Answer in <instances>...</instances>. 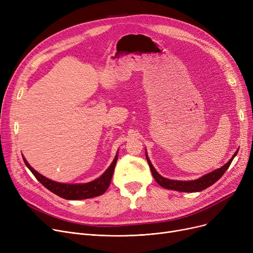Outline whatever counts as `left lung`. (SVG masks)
<instances>
[{
	"label": "left lung",
	"mask_w": 253,
	"mask_h": 253,
	"mask_svg": "<svg viewBox=\"0 0 253 253\" xmlns=\"http://www.w3.org/2000/svg\"><path fill=\"white\" fill-rule=\"evenodd\" d=\"M238 151L234 154V156L231 158V160L227 163L224 164L222 167L210 172V173L198 178L196 180H189V181H183V180H172V179H168L165 178L163 176H161L160 174L158 173L156 171V169L154 168V166L152 165L151 161L149 160V158L147 156V160L149 163V166L151 168L152 171V174L155 178V180L161 185V187L168 189V190H174V191H178V192H185V193H193V192H200L203 191L207 188H209L210 185L213 184L214 182H216L223 174L224 172L228 170V168L230 167L233 159L235 158V156L237 155Z\"/></svg>",
	"instance_id": "obj_1"
}]
</instances>
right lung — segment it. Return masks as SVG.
Returning <instances> with one entry per match:
<instances>
[{"label":"right lung","instance_id":"obj_1","mask_svg":"<svg viewBox=\"0 0 253 253\" xmlns=\"http://www.w3.org/2000/svg\"><path fill=\"white\" fill-rule=\"evenodd\" d=\"M117 160L118 155H116L111 166L106 169V171L99 178L90 181L88 183L69 184L56 182L49 178H46L45 176L40 174L39 172H37L34 168H32L31 165L26 162V160L23 158L25 165L28 166V168L32 171V173L35 175V177L41 182L46 189L63 199H66V200H82V199H89L102 195L110 187Z\"/></svg>","mask_w":253,"mask_h":253}]
</instances>
